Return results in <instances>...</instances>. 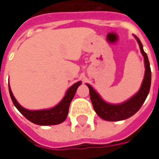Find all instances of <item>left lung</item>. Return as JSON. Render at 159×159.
Listing matches in <instances>:
<instances>
[{
    "instance_id": "1",
    "label": "left lung",
    "mask_w": 159,
    "mask_h": 159,
    "mask_svg": "<svg viewBox=\"0 0 159 159\" xmlns=\"http://www.w3.org/2000/svg\"><path fill=\"white\" fill-rule=\"evenodd\" d=\"M134 37L140 46V52L144 57V63H145V68H146L144 79L138 93H135L129 100H126L123 103L114 105V104L106 102L89 84H87V86L89 89L90 99L93 104V109L98 114V116L104 120L121 121V120L127 119L129 117H132L134 114H135L140 110V108L145 102L150 91L151 80H152L150 63L147 58V53L144 52L143 46L141 44L140 39L135 36Z\"/></svg>"
}]
</instances>
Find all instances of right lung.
Wrapping results in <instances>:
<instances>
[{
	"label": "right lung",
	"instance_id": "right-lung-1",
	"mask_svg": "<svg viewBox=\"0 0 159 159\" xmlns=\"http://www.w3.org/2000/svg\"><path fill=\"white\" fill-rule=\"evenodd\" d=\"M82 82H77L72 86L69 88V89L66 91L65 97L62 100L59 102L57 106H55L50 109H45V110H36L30 111L27 110L25 108L21 107L19 102L16 100L12 93V90L9 87V93L10 96L12 100V103L15 107L21 112L24 117L30 121L31 123L37 124V125H55L63 123L68 115L69 111L70 104L74 98V95L76 92L77 88L81 85Z\"/></svg>",
	"mask_w": 159,
	"mask_h": 159
}]
</instances>
